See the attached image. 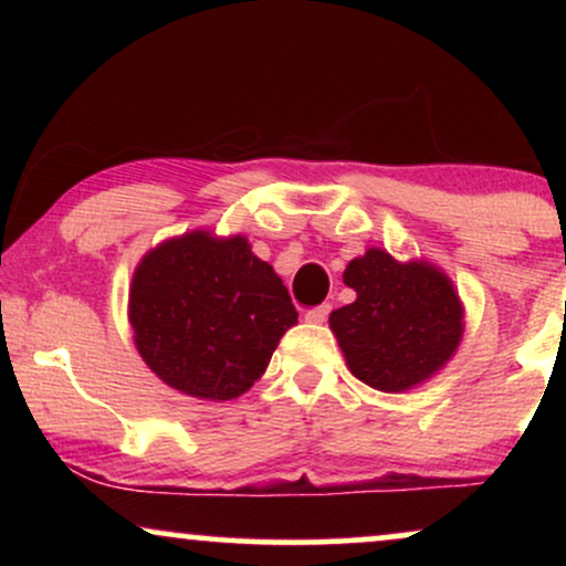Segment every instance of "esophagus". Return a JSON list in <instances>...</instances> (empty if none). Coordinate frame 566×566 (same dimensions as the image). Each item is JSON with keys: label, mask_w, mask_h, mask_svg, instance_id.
Listing matches in <instances>:
<instances>
[{"label": "esophagus", "mask_w": 566, "mask_h": 566, "mask_svg": "<svg viewBox=\"0 0 566 566\" xmlns=\"http://www.w3.org/2000/svg\"><path fill=\"white\" fill-rule=\"evenodd\" d=\"M327 316H329V303H322V305H316V308L305 311V322H311V324L327 322Z\"/></svg>", "instance_id": "obj_1"}]
</instances>
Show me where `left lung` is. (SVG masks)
<instances>
[{
  "label": "left lung",
  "instance_id": "1",
  "mask_svg": "<svg viewBox=\"0 0 566 566\" xmlns=\"http://www.w3.org/2000/svg\"><path fill=\"white\" fill-rule=\"evenodd\" d=\"M356 301L329 314L348 369L367 386L399 394L437 375L463 337V303L450 276L426 261L399 263L369 247L346 265Z\"/></svg>",
  "mask_w": 566,
  "mask_h": 566
}]
</instances>
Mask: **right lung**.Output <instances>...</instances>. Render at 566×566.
Instances as JSON below:
<instances>
[{"instance_id":"1","label":"right lung","mask_w":566,"mask_h":566,"mask_svg":"<svg viewBox=\"0 0 566 566\" xmlns=\"http://www.w3.org/2000/svg\"><path fill=\"white\" fill-rule=\"evenodd\" d=\"M129 324L157 378L197 399L229 401L265 373L297 311L244 237L191 231L138 263Z\"/></svg>"}]
</instances>
